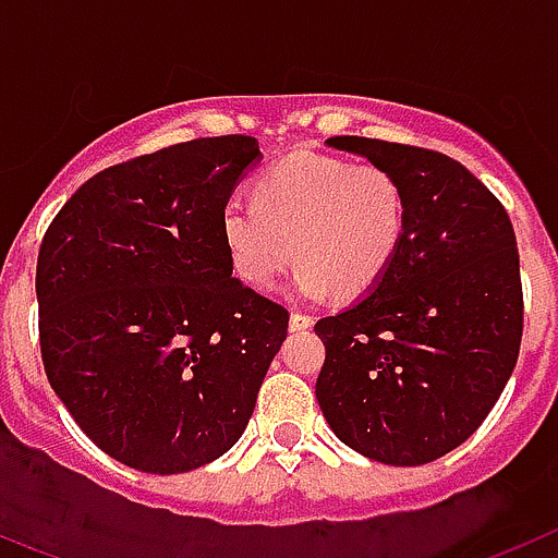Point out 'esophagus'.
Segmentation results:
<instances>
[{
	"label": "esophagus",
	"instance_id": "34e87169",
	"mask_svg": "<svg viewBox=\"0 0 558 558\" xmlns=\"http://www.w3.org/2000/svg\"><path fill=\"white\" fill-rule=\"evenodd\" d=\"M310 327H313V315L302 313V310H293V313H290V329H293V332H299V329H310Z\"/></svg>",
	"mask_w": 558,
	"mask_h": 558
}]
</instances>
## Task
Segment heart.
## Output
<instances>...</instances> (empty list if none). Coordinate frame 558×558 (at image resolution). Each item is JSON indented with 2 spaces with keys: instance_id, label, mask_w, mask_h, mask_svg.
<instances>
[{
  "instance_id": "1",
  "label": "heart",
  "mask_w": 558,
  "mask_h": 558,
  "mask_svg": "<svg viewBox=\"0 0 558 558\" xmlns=\"http://www.w3.org/2000/svg\"><path fill=\"white\" fill-rule=\"evenodd\" d=\"M405 190L391 170L293 153L256 181L254 201L229 198L220 234L236 276L270 288L295 256V293L357 299L383 282L405 236Z\"/></svg>"
}]
</instances>
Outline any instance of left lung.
I'll return each mask as SVG.
<instances>
[{"mask_svg":"<svg viewBox=\"0 0 558 558\" xmlns=\"http://www.w3.org/2000/svg\"><path fill=\"white\" fill-rule=\"evenodd\" d=\"M329 147L386 167L408 226L383 282L315 324L327 347L315 397L360 456L418 466L463 445L517 366L522 282L509 211L445 153L366 136Z\"/></svg>","mask_w":558,"mask_h":558,"instance_id":"8db88e82","label":"left lung"}]
</instances>
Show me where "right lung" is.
Instances as JSON below:
<instances>
[{
	"label": "right lung",
	"instance_id": "obj_1",
	"mask_svg": "<svg viewBox=\"0 0 558 558\" xmlns=\"http://www.w3.org/2000/svg\"><path fill=\"white\" fill-rule=\"evenodd\" d=\"M259 159L204 136L100 170L38 248L44 372L81 430L125 466L198 470L243 436L290 313L231 276L220 211Z\"/></svg>",
	"mask_w": 558,
	"mask_h": 558
}]
</instances>
